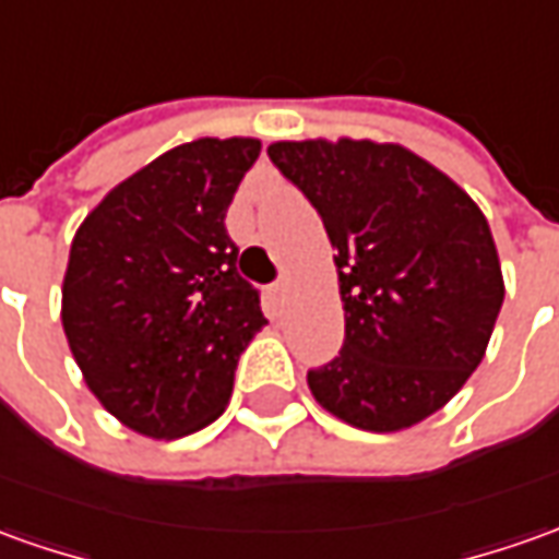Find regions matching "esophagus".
<instances>
[{"label":"esophagus","instance_id":"34e87169","mask_svg":"<svg viewBox=\"0 0 559 559\" xmlns=\"http://www.w3.org/2000/svg\"><path fill=\"white\" fill-rule=\"evenodd\" d=\"M287 287H290V284H287V278H281V281H275L272 287H269V294H272V299H275V302H284V296H287Z\"/></svg>","mask_w":559,"mask_h":559}]
</instances>
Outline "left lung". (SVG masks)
<instances>
[{"mask_svg": "<svg viewBox=\"0 0 559 559\" xmlns=\"http://www.w3.org/2000/svg\"><path fill=\"white\" fill-rule=\"evenodd\" d=\"M269 158L336 248L345 340L309 370L314 401L364 431L423 423L477 370L502 309L487 216L394 143H272Z\"/></svg>", "mask_w": 559, "mask_h": 559, "instance_id": "8db88e82", "label": "left lung"}]
</instances>
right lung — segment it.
Wrapping results in <instances>:
<instances>
[{
    "instance_id": "obj_1",
    "label": "right lung",
    "mask_w": 559,
    "mask_h": 559,
    "mask_svg": "<svg viewBox=\"0 0 559 559\" xmlns=\"http://www.w3.org/2000/svg\"><path fill=\"white\" fill-rule=\"evenodd\" d=\"M260 140H192L158 155L79 226L63 330L88 389L146 438H183L226 409L235 367L263 328L238 275L226 211Z\"/></svg>"
}]
</instances>
